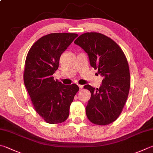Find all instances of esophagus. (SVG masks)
<instances>
[{
	"instance_id": "obj_1",
	"label": "esophagus",
	"mask_w": 153,
	"mask_h": 153,
	"mask_svg": "<svg viewBox=\"0 0 153 153\" xmlns=\"http://www.w3.org/2000/svg\"><path fill=\"white\" fill-rule=\"evenodd\" d=\"M78 86H79V89L80 90H81V89L83 88V85H78Z\"/></svg>"
}]
</instances>
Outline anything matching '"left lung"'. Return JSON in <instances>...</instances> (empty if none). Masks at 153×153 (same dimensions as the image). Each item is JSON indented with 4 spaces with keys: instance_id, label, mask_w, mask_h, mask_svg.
I'll list each match as a JSON object with an SVG mask.
<instances>
[{
    "instance_id": "1",
    "label": "left lung",
    "mask_w": 153,
    "mask_h": 153,
    "mask_svg": "<svg viewBox=\"0 0 153 153\" xmlns=\"http://www.w3.org/2000/svg\"><path fill=\"white\" fill-rule=\"evenodd\" d=\"M74 42L87 53L91 66L103 77L99 88L84 86L91 93L86 116L96 125H108L119 117L127 99L131 84L127 60L119 46L102 34L84 33Z\"/></svg>"
}]
</instances>
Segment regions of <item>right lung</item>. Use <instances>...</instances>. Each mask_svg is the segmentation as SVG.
I'll return each instance as SVG.
<instances>
[{
    "label": "right lung",
    "instance_id": "add662e5",
    "mask_svg": "<svg viewBox=\"0 0 153 153\" xmlns=\"http://www.w3.org/2000/svg\"><path fill=\"white\" fill-rule=\"evenodd\" d=\"M77 36L75 33L48 34L34 42L26 59L25 85L35 111L48 123H61L67 119L79 90L76 85H63L53 76L61 54Z\"/></svg>",
    "mask_w": 153,
    "mask_h": 153
}]
</instances>
